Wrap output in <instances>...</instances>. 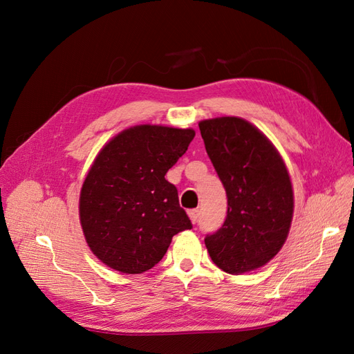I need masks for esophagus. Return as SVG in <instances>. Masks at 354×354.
I'll return each instance as SVG.
<instances>
[{
	"label": "esophagus",
	"mask_w": 354,
	"mask_h": 354,
	"mask_svg": "<svg viewBox=\"0 0 354 354\" xmlns=\"http://www.w3.org/2000/svg\"><path fill=\"white\" fill-rule=\"evenodd\" d=\"M189 217H190L192 223H196L198 218H199V209H190L189 211Z\"/></svg>",
	"instance_id": "1"
}]
</instances>
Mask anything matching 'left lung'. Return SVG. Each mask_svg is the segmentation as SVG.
<instances>
[{"label": "left lung", "mask_w": 354, "mask_h": 354, "mask_svg": "<svg viewBox=\"0 0 354 354\" xmlns=\"http://www.w3.org/2000/svg\"><path fill=\"white\" fill-rule=\"evenodd\" d=\"M199 130L227 195L226 220L205 238L211 260L230 274L259 269L281 251L291 227L286 165L269 138L242 118H212Z\"/></svg>", "instance_id": "obj_1"}]
</instances>
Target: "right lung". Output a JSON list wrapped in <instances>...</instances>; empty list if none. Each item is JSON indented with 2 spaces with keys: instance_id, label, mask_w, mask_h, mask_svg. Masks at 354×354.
I'll return each instance as SVG.
<instances>
[{
  "instance_id": "obj_1",
  "label": "right lung",
  "mask_w": 354,
  "mask_h": 354,
  "mask_svg": "<svg viewBox=\"0 0 354 354\" xmlns=\"http://www.w3.org/2000/svg\"><path fill=\"white\" fill-rule=\"evenodd\" d=\"M194 137L192 128L136 125L95 156L81 189L80 221L90 250L111 269H152L174 234L192 229L165 174Z\"/></svg>"
}]
</instances>
